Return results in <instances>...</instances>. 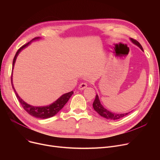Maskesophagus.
I'll return each mask as SVG.
<instances>
[{
  "mask_svg": "<svg viewBox=\"0 0 160 160\" xmlns=\"http://www.w3.org/2000/svg\"><path fill=\"white\" fill-rule=\"evenodd\" d=\"M87 86H88V84H87L86 83L82 82V83H81L79 85V86H78V89H80V90H83V89H86V88H87Z\"/></svg>",
  "mask_w": 160,
  "mask_h": 160,
  "instance_id": "obj_1",
  "label": "esophagus"
}]
</instances>
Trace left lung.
Returning <instances> with one entry per match:
<instances>
[{
	"label": "left lung",
	"mask_w": 160,
	"mask_h": 160,
	"mask_svg": "<svg viewBox=\"0 0 160 160\" xmlns=\"http://www.w3.org/2000/svg\"><path fill=\"white\" fill-rule=\"evenodd\" d=\"M130 41L132 42L133 44H135L136 45H137L138 47H139L141 48V50L142 51H143V48H142V46L141 45V44L139 43L138 41H137L136 40L133 39L132 38L130 39ZM93 107L94 108V110L100 115L104 118L107 119H111V120H117V119H119L122 117L127 115L128 113H130V112H128L126 113H115L113 112H110L109 110H106V108H104V107L101 104L100 101V99L98 98V95H96V97L95 99L94 100V102L93 103Z\"/></svg>",
	"instance_id": "obj_1"
}]
</instances>
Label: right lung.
<instances>
[{"mask_svg":"<svg viewBox=\"0 0 160 160\" xmlns=\"http://www.w3.org/2000/svg\"><path fill=\"white\" fill-rule=\"evenodd\" d=\"M41 38L39 37H37L33 38L32 40H31L30 42H28V43H27L26 45H24L23 46H22L18 50V52H16L15 57L13 58V65H12V69H13L14 67V65L16 61L17 57L18 56L19 54L21 52V50H22L24 48H25L26 47H27L30 44H31V42L33 41H36V40H39ZM13 73V71H12ZM12 73V77H11V81H12V88L15 91V93L16 95L17 98H18V100L19 101V102L21 103V104L22 105V108L24 109V110L26 111L27 113H28L30 115L35 117L36 118H39V119H48L50 118V117H52L54 115H55L56 114H57L59 112H60L62 109L63 108V106L65 105V104L68 102V100H69L70 97L72 96V95L74 93L73 91H71L69 92V93H65L63 95H62L60 98H58L55 102H54L53 103H52L51 104L48 105V106H33L32 105H30L28 104H27L26 102H24V100L18 95V93H17L13 84V80H12V77H13V74Z\"/></svg>","mask_w":160,"mask_h":160,"instance_id":"1","label":"right lung"}]
</instances>
